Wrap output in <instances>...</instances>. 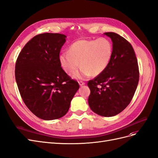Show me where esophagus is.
I'll return each mask as SVG.
<instances>
[{
	"label": "esophagus",
	"mask_w": 158,
	"mask_h": 158,
	"mask_svg": "<svg viewBox=\"0 0 158 158\" xmlns=\"http://www.w3.org/2000/svg\"><path fill=\"white\" fill-rule=\"evenodd\" d=\"M79 84L80 86H83V85H84L85 83L84 82L81 81H79Z\"/></svg>",
	"instance_id": "1"
}]
</instances>
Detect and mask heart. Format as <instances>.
<instances>
[{
  "instance_id": "b5f03b06",
  "label": "heart",
  "mask_w": 158,
  "mask_h": 158,
  "mask_svg": "<svg viewBox=\"0 0 158 158\" xmlns=\"http://www.w3.org/2000/svg\"><path fill=\"white\" fill-rule=\"evenodd\" d=\"M113 46L106 38L97 40H79L72 44L69 52L60 54L59 60L61 68L67 74L74 73L77 79H87L91 75L97 76L104 71L111 61Z\"/></svg>"
}]
</instances>
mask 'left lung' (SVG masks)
I'll return each instance as SVG.
<instances>
[{"label":"left lung","instance_id":"8db88e82","mask_svg":"<svg viewBox=\"0 0 158 158\" xmlns=\"http://www.w3.org/2000/svg\"><path fill=\"white\" fill-rule=\"evenodd\" d=\"M104 34L111 38L113 53L106 69L89 81L88 102L96 114L110 117L119 114L132 101L139 81V69L134 49L127 40L114 32Z\"/></svg>","mask_w":158,"mask_h":158}]
</instances>
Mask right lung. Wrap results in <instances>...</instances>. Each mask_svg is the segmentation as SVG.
Here are the masks:
<instances>
[{
    "instance_id": "right-lung-1",
    "label": "right lung",
    "mask_w": 158,
    "mask_h": 158,
    "mask_svg": "<svg viewBox=\"0 0 158 158\" xmlns=\"http://www.w3.org/2000/svg\"><path fill=\"white\" fill-rule=\"evenodd\" d=\"M66 35L44 33L35 35L22 48L15 65V78L21 97L38 118H61L79 88L61 68L60 53Z\"/></svg>"
}]
</instances>
